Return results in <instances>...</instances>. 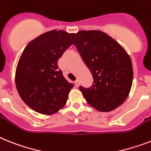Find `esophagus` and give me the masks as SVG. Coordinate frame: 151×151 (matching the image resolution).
Wrapping results in <instances>:
<instances>
[{"label":"esophagus","mask_w":151,"mask_h":151,"mask_svg":"<svg viewBox=\"0 0 151 151\" xmlns=\"http://www.w3.org/2000/svg\"><path fill=\"white\" fill-rule=\"evenodd\" d=\"M79 81H78V80H77V81H75V82H74V84H75V86L77 87H78V86H79Z\"/></svg>","instance_id":"esophagus-1"}]
</instances>
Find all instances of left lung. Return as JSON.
Returning a JSON list of instances; mask_svg holds the SVG:
<instances>
[{
	"label": "left lung",
	"instance_id": "8db88e82",
	"mask_svg": "<svg viewBox=\"0 0 151 151\" xmlns=\"http://www.w3.org/2000/svg\"><path fill=\"white\" fill-rule=\"evenodd\" d=\"M73 45L93 78L90 87H79L87 103L100 111L122 104L133 81L132 63L124 49L100 30L79 31Z\"/></svg>",
	"mask_w": 151,
	"mask_h": 151
}]
</instances>
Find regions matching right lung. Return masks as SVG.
Listing matches in <instances>:
<instances>
[{
  "label": "right lung",
  "instance_id": "add662e5",
  "mask_svg": "<svg viewBox=\"0 0 151 151\" xmlns=\"http://www.w3.org/2000/svg\"><path fill=\"white\" fill-rule=\"evenodd\" d=\"M75 34L50 30L30 41L16 70V87L28 107L42 114H53L65 105L73 84L65 79L58 60L73 44Z\"/></svg>",
  "mask_w": 151,
  "mask_h": 151
}]
</instances>
